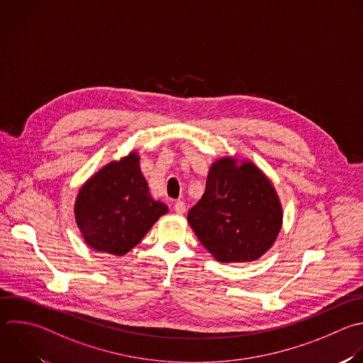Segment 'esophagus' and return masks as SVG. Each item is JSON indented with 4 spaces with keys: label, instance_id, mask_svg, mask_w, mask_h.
I'll use <instances>...</instances> for the list:
<instances>
[{
    "label": "esophagus",
    "instance_id": "1",
    "mask_svg": "<svg viewBox=\"0 0 363 363\" xmlns=\"http://www.w3.org/2000/svg\"><path fill=\"white\" fill-rule=\"evenodd\" d=\"M174 211H176L177 214H184V213H186V204H184L182 200L176 201V203H174Z\"/></svg>",
    "mask_w": 363,
    "mask_h": 363
}]
</instances>
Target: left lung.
Masks as SVG:
<instances>
[{"mask_svg": "<svg viewBox=\"0 0 363 363\" xmlns=\"http://www.w3.org/2000/svg\"><path fill=\"white\" fill-rule=\"evenodd\" d=\"M284 211L272 182L251 160L217 159L187 221L220 262H251L275 242Z\"/></svg>", "mask_w": 363, "mask_h": 363, "instance_id": "8db88e82", "label": "left lung"}]
</instances>
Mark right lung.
<instances>
[{"label": "right lung", "instance_id": "obj_1", "mask_svg": "<svg viewBox=\"0 0 363 363\" xmlns=\"http://www.w3.org/2000/svg\"><path fill=\"white\" fill-rule=\"evenodd\" d=\"M169 207L156 201L132 150L94 173L79 189L74 214L85 242L98 252L122 257L138 245Z\"/></svg>", "mask_w": 363, "mask_h": 363}]
</instances>
